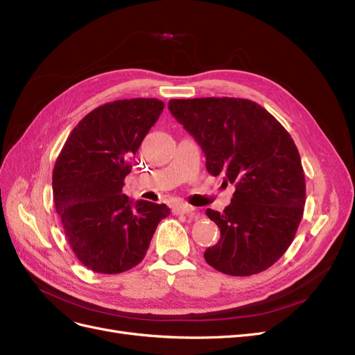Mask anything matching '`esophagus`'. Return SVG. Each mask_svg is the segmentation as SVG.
<instances>
[{
	"instance_id": "esophagus-1",
	"label": "esophagus",
	"mask_w": 355,
	"mask_h": 355,
	"mask_svg": "<svg viewBox=\"0 0 355 355\" xmlns=\"http://www.w3.org/2000/svg\"><path fill=\"white\" fill-rule=\"evenodd\" d=\"M171 211H173L175 214H188V216L198 218V213L196 211V209L188 206V204H176Z\"/></svg>"
}]
</instances>
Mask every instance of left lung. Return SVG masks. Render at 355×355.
I'll list each match as a JSON object with an SVG mask.
<instances>
[{"instance_id": "left-lung-1", "label": "left lung", "mask_w": 355, "mask_h": 355, "mask_svg": "<svg viewBox=\"0 0 355 355\" xmlns=\"http://www.w3.org/2000/svg\"><path fill=\"white\" fill-rule=\"evenodd\" d=\"M168 110L201 146L209 173L235 185L222 213L206 210L220 240L204 259L235 277L268 270L292 244L304 216L305 175L292 136L249 99H171Z\"/></svg>"}]
</instances>
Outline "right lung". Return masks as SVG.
<instances>
[{"label":"right lung","mask_w":355,"mask_h":355,"mask_svg":"<svg viewBox=\"0 0 355 355\" xmlns=\"http://www.w3.org/2000/svg\"><path fill=\"white\" fill-rule=\"evenodd\" d=\"M158 99H123L98 106L75 125L53 168V198L78 261L99 274L141 263L166 204L133 202L123 194L132 159L161 112Z\"/></svg>","instance_id":"add662e5"}]
</instances>
